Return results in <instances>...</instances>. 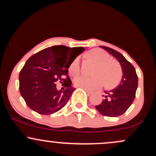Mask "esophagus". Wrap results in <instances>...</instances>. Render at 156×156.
Listing matches in <instances>:
<instances>
[{"label":"esophagus","mask_w":156,"mask_h":156,"mask_svg":"<svg viewBox=\"0 0 156 156\" xmlns=\"http://www.w3.org/2000/svg\"><path fill=\"white\" fill-rule=\"evenodd\" d=\"M84 89V91H85V92H87L88 94H92V92H90V91H89L88 89Z\"/></svg>","instance_id":"1"}]
</instances>
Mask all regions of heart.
<instances>
[{"label":"heart","instance_id":"obj_1","mask_svg":"<svg viewBox=\"0 0 156 156\" xmlns=\"http://www.w3.org/2000/svg\"><path fill=\"white\" fill-rule=\"evenodd\" d=\"M87 57L97 63L94 76H77L74 79V84L78 87L94 90L105 85L108 88L115 87L119 83L122 77V69L119 64L111 59L108 52L104 50H92L87 53ZM80 62L79 57H76L69 64L68 71L72 76H76L80 73Z\"/></svg>","mask_w":156,"mask_h":156}]
</instances>
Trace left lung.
<instances>
[{
    "label": "left lung",
    "mask_w": 156,
    "mask_h": 156,
    "mask_svg": "<svg viewBox=\"0 0 156 156\" xmlns=\"http://www.w3.org/2000/svg\"><path fill=\"white\" fill-rule=\"evenodd\" d=\"M115 57L120 63L122 77L116 89L105 92L104 100L95 108L101 114L106 117H119L128 110L134 101L138 87V76L136 69L119 52L111 48L101 46Z\"/></svg>",
    "instance_id": "8db88e82"
}]
</instances>
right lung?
<instances>
[{"instance_id":"obj_1","label":"right lung","mask_w":156,"mask_h":156,"mask_svg":"<svg viewBox=\"0 0 156 156\" xmlns=\"http://www.w3.org/2000/svg\"><path fill=\"white\" fill-rule=\"evenodd\" d=\"M72 50L75 48L64 45L47 48L30 57L21 69L20 92L27 105L38 114L49 115L59 111L76 90L67 69L84 48L79 47L76 56L69 58ZM58 82L63 87L61 90L56 89Z\"/></svg>"}]
</instances>
